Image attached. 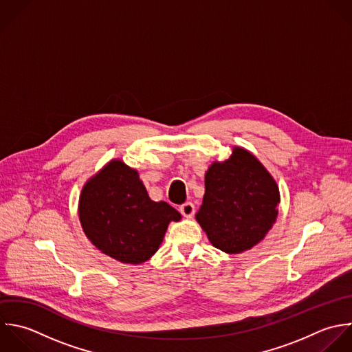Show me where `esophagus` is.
Segmentation results:
<instances>
[{"label":"esophagus","instance_id":"34e87169","mask_svg":"<svg viewBox=\"0 0 352 352\" xmlns=\"http://www.w3.org/2000/svg\"><path fill=\"white\" fill-rule=\"evenodd\" d=\"M179 211L185 218H192L195 215V204L188 201L179 207Z\"/></svg>","mask_w":352,"mask_h":352}]
</instances>
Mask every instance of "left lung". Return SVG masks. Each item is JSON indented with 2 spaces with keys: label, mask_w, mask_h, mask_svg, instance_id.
<instances>
[{
  "label": "left lung",
  "mask_w": 352,
  "mask_h": 352,
  "mask_svg": "<svg viewBox=\"0 0 352 352\" xmlns=\"http://www.w3.org/2000/svg\"><path fill=\"white\" fill-rule=\"evenodd\" d=\"M280 190L265 166L247 149L234 146L225 162L206 173V193L196 221L211 244L241 254L265 239L278 215Z\"/></svg>",
  "instance_id": "1"
}]
</instances>
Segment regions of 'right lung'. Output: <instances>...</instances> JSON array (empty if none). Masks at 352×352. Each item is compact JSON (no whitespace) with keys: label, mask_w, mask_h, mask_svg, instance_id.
<instances>
[{"label":"right lung","mask_w":352,"mask_h":352,"mask_svg":"<svg viewBox=\"0 0 352 352\" xmlns=\"http://www.w3.org/2000/svg\"><path fill=\"white\" fill-rule=\"evenodd\" d=\"M78 211L91 244L130 265L144 263L155 255L168 223L181 219L166 201L151 200L138 173L118 159L85 184Z\"/></svg>","instance_id":"right-lung-1"}]
</instances>
